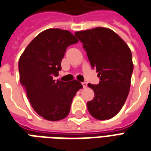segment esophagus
I'll use <instances>...</instances> for the list:
<instances>
[{
	"label": "esophagus",
	"instance_id": "34e87169",
	"mask_svg": "<svg viewBox=\"0 0 151 151\" xmlns=\"http://www.w3.org/2000/svg\"><path fill=\"white\" fill-rule=\"evenodd\" d=\"M82 85H83V87L84 88H86L87 87V83H86V82H83V83H82Z\"/></svg>",
	"mask_w": 151,
	"mask_h": 151
}]
</instances>
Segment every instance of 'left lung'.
<instances>
[{
  "label": "left lung",
  "mask_w": 151,
  "mask_h": 151,
  "mask_svg": "<svg viewBox=\"0 0 151 151\" xmlns=\"http://www.w3.org/2000/svg\"><path fill=\"white\" fill-rule=\"evenodd\" d=\"M91 67L100 78L98 84H88L94 98L88 101V111L99 120L118 114L129 95L133 64L127 44L112 30L106 27L76 32Z\"/></svg>",
  "instance_id": "left-lung-1"
}]
</instances>
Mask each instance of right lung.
<instances>
[{
  "instance_id": "obj_1",
  "label": "right lung",
  "mask_w": 151,
  "mask_h": 151,
  "mask_svg": "<svg viewBox=\"0 0 151 151\" xmlns=\"http://www.w3.org/2000/svg\"><path fill=\"white\" fill-rule=\"evenodd\" d=\"M78 42L69 31L50 28L36 36L19 58V80L34 111L44 119L66 118L72 99L82 84L53 80L61 70L67 48Z\"/></svg>"
}]
</instances>
